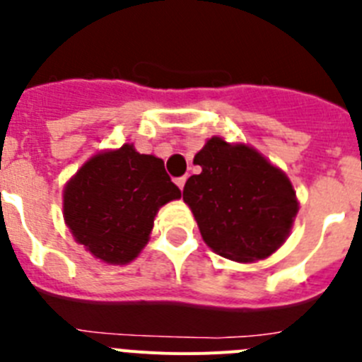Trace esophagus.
<instances>
[{
    "mask_svg": "<svg viewBox=\"0 0 362 362\" xmlns=\"http://www.w3.org/2000/svg\"><path fill=\"white\" fill-rule=\"evenodd\" d=\"M185 183H187V177H185V175H183V177H177V179H175V185H177V187L181 188V190H183Z\"/></svg>",
    "mask_w": 362,
    "mask_h": 362,
    "instance_id": "esophagus-1",
    "label": "esophagus"
}]
</instances>
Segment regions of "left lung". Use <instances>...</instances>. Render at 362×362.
<instances>
[{"label": "left lung", "instance_id": "8db88e82", "mask_svg": "<svg viewBox=\"0 0 362 362\" xmlns=\"http://www.w3.org/2000/svg\"><path fill=\"white\" fill-rule=\"evenodd\" d=\"M194 163L201 172L188 177L183 199L216 254L254 263L286 241L299 203L281 168L252 146L230 145L217 136Z\"/></svg>", "mask_w": 362, "mask_h": 362}]
</instances>
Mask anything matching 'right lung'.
Returning a JSON list of instances; mask_svg holds the SVG:
<instances>
[{
    "label": "right lung",
    "instance_id": "right-lung-1",
    "mask_svg": "<svg viewBox=\"0 0 362 362\" xmlns=\"http://www.w3.org/2000/svg\"><path fill=\"white\" fill-rule=\"evenodd\" d=\"M179 197L163 159L127 143L95 153L76 172L63 190V217L95 259L127 264L148 243L158 210Z\"/></svg>",
    "mask_w": 362,
    "mask_h": 362
}]
</instances>
